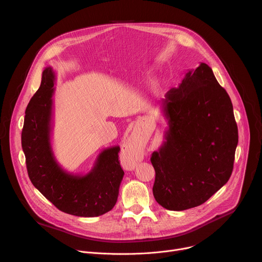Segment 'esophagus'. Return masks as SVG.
Here are the masks:
<instances>
[{
  "label": "esophagus",
  "mask_w": 262,
  "mask_h": 262,
  "mask_svg": "<svg viewBox=\"0 0 262 262\" xmlns=\"http://www.w3.org/2000/svg\"><path fill=\"white\" fill-rule=\"evenodd\" d=\"M138 161H139V159H138L137 152L136 151H130L129 157H128V162H127L129 169H134L137 166Z\"/></svg>",
  "instance_id": "obj_1"
}]
</instances>
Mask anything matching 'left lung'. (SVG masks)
Here are the masks:
<instances>
[{
	"label": "left lung",
	"instance_id": "8db88e82",
	"mask_svg": "<svg viewBox=\"0 0 262 262\" xmlns=\"http://www.w3.org/2000/svg\"><path fill=\"white\" fill-rule=\"evenodd\" d=\"M165 141L151 156L154 196L169 210L207 201L232 173L238 143L233 105L205 63L188 70L162 100Z\"/></svg>",
	"mask_w": 262,
	"mask_h": 262
}]
</instances>
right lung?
<instances>
[{"label":"right lung","instance_id":"obj_1","mask_svg":"<svg viewBox=\"0 0 262 262\" xmlns=\"http://www.w3.org/2000/svg\"><path fill=\"white\" fill-rule=\"evenodd\" d=\"M55 83V71L46 67L40 87L26 108L21 147L28 175L35 188L61 211L86 217L101 215L117 202L124 175L118 160L120 147L103 149L85 175L64 170L51 143Z\"/></svg>","mask_w":262,"mask_h":262}]
</instances>
